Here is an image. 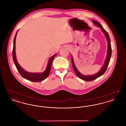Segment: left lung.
I'll return each mask as SVG.
<instances>
[{"label": "left lung", "mask_w": 126, "mask_h": 126, "mask_svg": "<svg viewBox=\"0 0 126 126\" xmlns=\"http://www.w3.org/2000/svg\"><path fill=\"white\" fill-rule=\"evenodd\" d=\"M93 21L94 24L96 25L97 26H98L99 27H100L102 29V32L105 34V35L107 38V42H108V52H107V55L106 59L105 60V62H104V64L103 65L101 70L99 71V72H98L95 74L93 75H91V76H84L83 75L81 74L80 73H79L78 70V69H77L76 67L75 66L74 62V60H73V58H72V66H73V69L75 72L77 76L79 78H81V79H83L84 80H85L87 81H91L94 80H95L97 78H99L100 77L102 76V75L106 72V71L107 69V67H108L109 63L110 62V58H111V44H110V37L108 34V32L104 29V28L102 27V25L100 24H99L98 22H97L95 20H93Z\"/></svg>", "instance_id": "1"}]
</instances>
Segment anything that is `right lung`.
Instances as JSON below:
<instances>
[{"mask_svg": "<svg viewBox=\"0 0 126 126\" xmlns=\"http://www.w3.org/2000/svg\"><path fill=\"white\" fill-rule=\"evenodd\" d=\"M18 30L17 31L16 35L15 36V38L14 40V43H13V59L14 62V63L16 66V68L18 70V72L19 74L21 75V76L24 78L29 80L31 81L34 82H38L42 81V80L45 79L48 76L49 74V72L50 71L51 66L52 64V62L53 60L54 59V57L56 55V54H55L53 56H52L49 59L48 62V66H47V68L46 70L42 73H31L27 72L19 66L18 64V62L16 59V52H15V43H16V36L17 35V33L18 32Z\"/></svg>", "mask_w": 126, "mask_h": 126, "instance_id": "obj_1", "label": "right lung"}]
</instances>
